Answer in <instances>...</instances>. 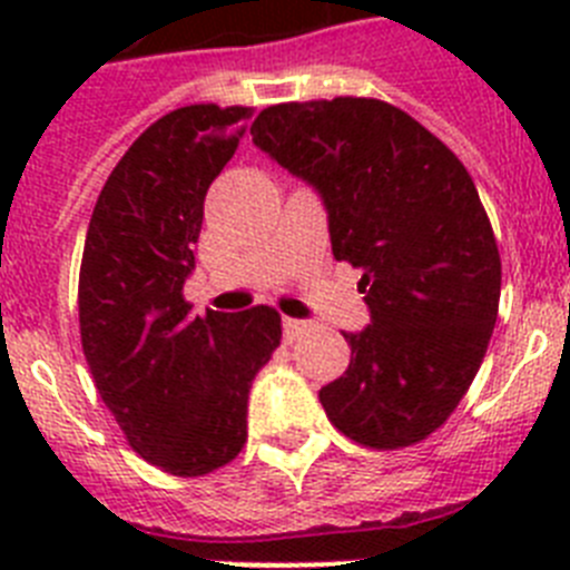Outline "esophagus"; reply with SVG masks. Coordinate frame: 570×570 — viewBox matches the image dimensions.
Returning <instances> with one entry per match:
<instances>
[{
	"mask_svg": "<svg viewBox=\"0 0 570 570\" xmlns=\"http://www.w3.org/2000/svg\"><path fill=\"white\" fill-rule=\"evenodd\" d=\"M282 331H285V340L294 342L296 336H299L302 331H305V322H302V320H291V316H285V320H282Z\"/></svg>",
	"mask_w": 570,
	"mask_h": 570,
	"instance_id": "1",
	"label": "esophagus"
}]
</instances>
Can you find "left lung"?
Returning <instances> with one entry per match:
<instances>
[{"instance_id": "8db88e82", "label": "left lung", "mask_w": 570, "mask_h": 570, "mask_svg": "<svg viewBox=\"0 0 570 570\" xmlns=\"http://www.w3.org/2000/svg\"><path fill=\"white\" fill-rule=\"evenodd\" d=\"M328 208L331 248L362 271L371 325L342 334L351 365L320 391L331 425L374 451L428 440L485 360L502 262L465 165L396 105H271L250 128Z\"/></svg>"}]
</instances>
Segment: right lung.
I'll return each instance as SVG.
<instances>
[{
  "label": "right lung",
  "instance_id": "obj_1",
  "mask_svg": "<svg viewBox=\"0 0 570 570\" xmlns=\"http://www.w3.org/2000/svg\"><path fill=\"white\" fill-rule=\"evenodd\" d=\"M254 108L185 105L139 134L110 170L85 236L79 334L90 376L136 454L205 476L248 440V391L282 340L268 305L190 314L185 276L205 194Z\"/></svg>",
  "mask_w": 570,
  "mask_h": 570
}]
</instances>
